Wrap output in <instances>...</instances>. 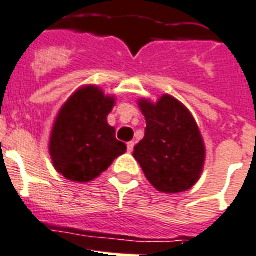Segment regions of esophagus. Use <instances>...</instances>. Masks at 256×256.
<instances>
[{"label":"esophagus","mask_w":256,"mask_h":256,"mask_svg":"<svg viewBox=\"0 0 256 256\" xmlns=\"http://www.w3.org/2000/svg\"><path fill=\"white\" fill-rule=\"evenodd\" d=\"M126 148H128V152H134V142H130L126 144Z\"/></svg>","instance_id":"34e87169"}]
</instances>
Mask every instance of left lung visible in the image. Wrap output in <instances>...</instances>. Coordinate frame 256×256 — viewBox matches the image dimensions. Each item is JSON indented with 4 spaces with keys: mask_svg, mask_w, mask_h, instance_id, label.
I'll list each match as a JSON object with an SVG mask.
<instances>
[{
    "mask_svg": "<svg viewBox=\"0 0 256 256\" xmlns=\"http://www.w3.org/2000/svg\"><path fill=\"white\" fill-rule=\"evenodd\" d=\"M146 122L144 138L134 158L154 187L164 194L187 191L203 171L206 148L195 118L170 94L154 104L138 100Z\"/></svg>",
    "mask_w": 256,
    "mask_h": 256,
    "instance_id": "left-lung-1",
    "label": "left lung"
}]
</instances>
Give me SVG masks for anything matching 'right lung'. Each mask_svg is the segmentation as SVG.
Listing matches in <instances>:
<instances>
[{"instance_id":"add662e5","label":"right lung","mask_w":256,"mask_h":256,"mask_svg":"<svg viewBox=\"0 0 256 256\" xmlns=\"http://www.w3.org/2000/svg\"><path fill=\"white\" fill-rule=\"evenodd\" d=\"M114 97L86 85L69 97L53 126L49 154L57 172L68 180L86 183L108 170L126 146L106 122Z\"/></svg>"}]
</instances>
